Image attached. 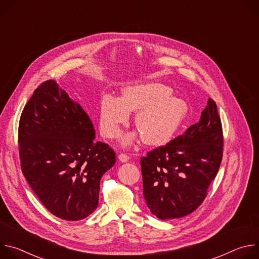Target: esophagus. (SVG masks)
<instances>
[{
  "label": "esophagus",
  "mask_w": 259,
  "mask_h": 259,
  "mask_svg": "<svg viewBox=\"0 0 259 259\" xmlns=\"http://www.w3.org/2000/svg\"><path fill=\"white\" fill-rule=\"evenodd\" d=\"M118 159H119V161L120 162H122V163H126V162H128L129 161V157L127 156V155H124V154H120L119 156H118Z\"/></svg>",
  "instance_id": "1"
}]
</instances>
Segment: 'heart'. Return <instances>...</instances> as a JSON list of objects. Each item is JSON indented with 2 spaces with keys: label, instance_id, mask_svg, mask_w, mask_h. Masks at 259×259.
Masks as SVG:
<instances>
[{
  "label": "heart",
  "instance_id": "b5f03b06",
  "mask_svg": "<svg viewBox=\"0 0 259 259\" xmlns=\"http://www.w3.org/2000/svg\"><path fill=\"white\" fill-rule=\"evenodd\" d=\"M172 89L161 83H142L126 86L121 98L103 94L98 103V125L106 138H117L122 126L136 112L134 123L150 146L167 144L178 131L189 114V104L182 98L172 96ZM137 133L127 134L121 141L123 146L133 144Z\"/></svg>",
  "mask_w": 259,
  "mask_h": 259
}]
</instances>
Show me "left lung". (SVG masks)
<instances>
[{
  "label": "left lung",
  "mask_w": 259,
  "mask_h": 259,
  "mask_svg": "<svg viewBox=\"0 0 259 259\" xmlns=\"http://www.w3.org/2000/svg\"><path fill=\"white\" fill-rule=\"evenodd\" d=\"M223 128L214 100L200 121L141 158L143 197L160 219L189 215L204 201L223 159Z\"/></svg>",
  "instance_id": "8db88e82"
}]
</instances>
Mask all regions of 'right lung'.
<instances>
[{
	"label": "right lung",
	"instance_id": "obj_1",
	"mask_svg": "<svg viewBox=\"0 0 259 259\" xmlns=\"http://www.w3.org/2000/svg\"><path fill=\"white\" fill-rule=\"evenodd\" d=\"M94 139L89 116L54 80L36 88L22 110V173L43 205L61 219L81 220L97 208L100 179L116 163L115 152Z\"/></svg>",
	"mask_w": 259,
	"mask_h": 259
}]
</instances>
